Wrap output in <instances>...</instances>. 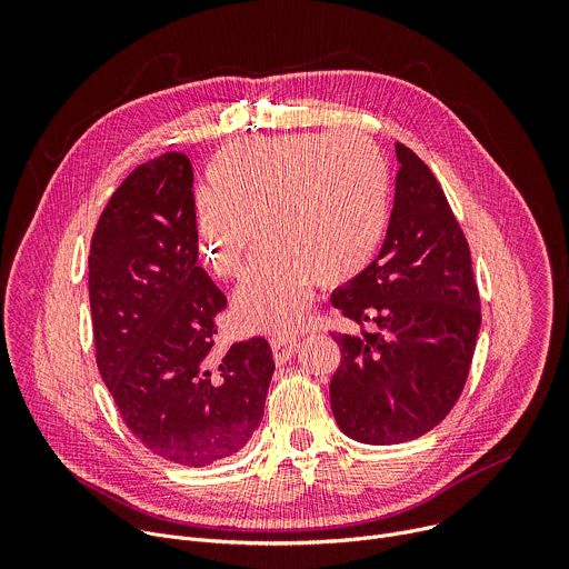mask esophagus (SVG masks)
<instances>
[{
  "mask_svg": "<svg viewBox=\"0 0 569 569\" xmlns=\"http://www.w3.org/2000/svg\"><path fill=\"white\" fill-rule=\"evenodd\" d=\"M270 347H272V351H274L277 365H283V362L290 360L292 353H295L297 336H272V338H270Z\"/></svg>",
  "mask_w": 569,
  "mask_h": 569,
  "instance_id": "obj_1",
  "label": "esophagus"
}]
</instances>
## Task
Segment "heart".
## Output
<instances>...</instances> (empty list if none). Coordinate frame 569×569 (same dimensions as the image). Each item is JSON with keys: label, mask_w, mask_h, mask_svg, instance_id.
<instances>
[{"label": "heart", "mask_w": 569, "mask_h": 569, "mask_svg": "<svg viewBox=\"0 0 569 569\" xmlns=\"http://www.w3.org/2000/svg\"><path fill=\"white\" fill-rule=\"evenodd\" d=\"M209 182L198 196V242L211 272L240 279L257 227L268 242L233 301L248 329L292 331L317 279L360 277L382 246L391 173L362 132L242 139L213 157Z\"/></svg>", "instance_id": "obj_1"}]
</instances>
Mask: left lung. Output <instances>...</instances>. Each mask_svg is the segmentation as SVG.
I'll list each match as a JSON object with an SVG mask.
<instances>
[{
	"mask_svg": "<svg viewBox=\"0 0 569 569\" xmlns=\"http://www.w3.org/2000/svg\"><path fill=\"white\" fill-rule=\"evenodd\" d=\"M396 196L373 263L331 303L338 329L331 408L340 430L385 446L439 426L468 380L481 321L468 240L426 161L396 141Z\"/></svg>",
	"mask_w": 569,
	"mask_h": 569,
	"instance_id": "8db88e82",
	"label": "left lung"
}]
</instances>
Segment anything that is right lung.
<instances>
[{
    "instance_id": "add662e5",
    "label": "right lung",
    "mask_w": 569,
    "mask_h": 569,
    "mask_svg": "<svg viewBox=\"0 0 569 569\" xmlns=\"http://www.w3.org/2000/svg\"><path fill=\"white\" fill-rule=\"evenodd\" d=\"M97 367L128 430L157 457L209 466L261 426L274 360L266 338L218 356L227 297L198 266L193 167L167 150L108 200L90 242Z\"/></svg>"
}]
</instances>
